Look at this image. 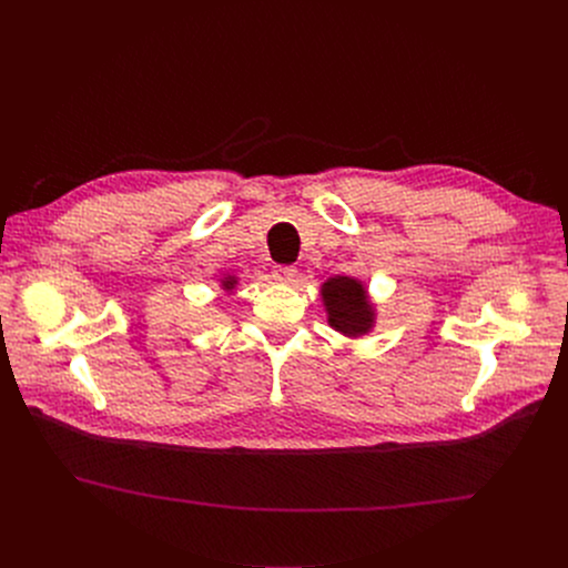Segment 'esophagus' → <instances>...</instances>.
<instances>
[{"label": "esophagus", "instance_id": "1", "mask_svg": "<svg viewBox=\"0 0 568 568\" xmlns=\"http://www.w3.org/2000/svg\"><path fill=\"white\" fill-rule=\"evenodd\" d=\"M272 276H274V281H278V283H292V281L296 278V267H292V265H278V267H274Z\"/></svg>", "mask_w": 568, "mask_h": 568}]
</instances>
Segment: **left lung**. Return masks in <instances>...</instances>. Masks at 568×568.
Listing matches in <instances>:
<instances>
[{"mask_svg": "<svg viewBox=\"0 0 568 568\" xmlns=\"http://www.w3.org/2000/svg\"><path fill=\"white\" fill-rule=\"evenodd\" d=\"M321 298L331 326L346 337H362L375 326V307L362 281L335 276L321 285Z\"/></svg>", "mask_w": 568, "mask_h": 568, "instance_id": "8db88e82", "label": "left lung"}]
</instances>
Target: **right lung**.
Segmentation results:
<instances>
[{"instance_id":"1","label":"right lung","mask_w":568,"mask_h":568,"mask_svg":"<svg viewBox=\"0 0 568 568\" xmlns=\"http://www.w3.org/2000/svg\"><path fill=\"white\" fill-rule=\"evenodd\" d=\"M222 283V290H226V292H231L233 287H235V283H237V278L235 276H226V278H222L220 281Z\"/></svg>"}]
</instances>
